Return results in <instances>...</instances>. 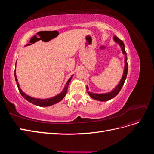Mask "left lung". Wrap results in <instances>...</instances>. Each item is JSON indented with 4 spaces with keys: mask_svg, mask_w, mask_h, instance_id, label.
<instances>
[{
    "mask_svg": "<svg viewBox=\"0 0 154 154\" xmlns=\"http://www.w3.org/2000/svg\"><path fill=\"white\" fill-rule=\"evenodd\" d=\"M114 40L117 42L120 46L121 48L122 49V52L125 55V69H124V72H123V75L122 76V80H121L118 86L116 87L114 89L111 91L109 93H105V94H94L92 92H87V93L89 96L92 97V99H94L98 101H106L110 100L111 99L114 98V97L117 95L119 91L122 89V87L123 86V84L125 83V81L126 80V78H127V72H128V63H127V53H126L125 49V44L123 43V42L122 40H121L119 38H118L117 36H114ZM87 90L88 91V87L87 86Z\"/></svg>",
    "mask_w": 154,
    "mask_h": 154,
    "instance_id": "obj_1",
    "label": "left lung"
}]
</instances>
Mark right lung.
Wrapping results in <instances>:
<instances>
[{"mask_svg": "<svg viewBox=\"0 0 154 154\" xmlns=\"http://www.w3.org/2000/svg\"><path fill=\"white\" fill-rule=\"evenodd\" d=\"M72 76L69 79V80L67 81V82L66 83V86H65L63 91L60 93V94L57 95L56 96L53 97H51V98H48V99H44V100H41V99H36V98H34V97H32L26 94L25 93L23 92L19 87V85H18V82L17 80V78L16 76V73H15V81L17 82V85L18 88V91H19L20 94L24 97V98L28 101L30 103L34 104L36 106H51L53 105L54 104H56L58 103L59 101H61L63 97H65V96L67 94V91L68 89V85L69 84L71 80Z\"/></svg>", "mask_w": 154, "mask_h": 154, "instance_id": "right-lung-1", "label": "right lung"}]
</instances>
